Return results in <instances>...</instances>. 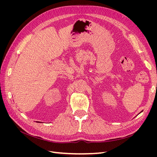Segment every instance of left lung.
Wrapping results in <instances>:
<instances>
[{"label":"left lung","instance_id":"obj_1","mask_svg":"<svg viewBox=\"0 0 157 157\" xmlns=\"http://www.w3.org/2000/svg\"><path fill=\"white\" fill-rule=\"evenodd\" d=\"M141 112H142V111H141ZM140 113H141V112H140ZM140 113H139V114H140Z\"/></svg>","mask_w":157,"mask_h":157}]
</instances>
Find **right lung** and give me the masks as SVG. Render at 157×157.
<instances>
[{
  "mask_svg": "<svg viewBox=\"0 0 157 157\" xmlns=\"http://www.w3.org/2000/svg\"><path fill=\"white\" fill-rule=\"evenodd\" d=\"M36 122H39V123H40V122H38V121H36Z\"/></svg>",
  "mask_w": 157,
  "mask_h": 157,
  "instance_id": "right-lung-1",
  "label": "right lung"
}]
</instances>
